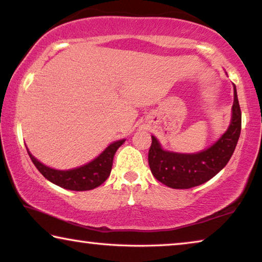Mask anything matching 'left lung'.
Wrapping results in <instances>:
<instances>
[{
  "label": "left lung",
  "instance_id": "left-lung-1",
  "mask_svg": "<svg viewBox=\"0 0 262 262\" xmlns=\"http://www.w3.org/2000/svg\"><path fill=\"white\" fill-rule=\"evenodd\" d=\"M233 96L231 123L228 130L206 150L196 154L166 151L156 137L151 136L148 161L155 178L171 188L187 189L205 184L227 165L236 149L242 129V112L234 85Z\"/></svg>",
  "mask_w": 262,
  "mask_h": 262
}]
</instances>
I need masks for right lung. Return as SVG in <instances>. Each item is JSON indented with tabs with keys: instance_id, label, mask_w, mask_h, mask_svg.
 Masks as SVG:
<instances>
[{
	"instance_id": "right-lung-1",
	"label": "right lung",
	"mask_w": 262,
	"mask_h": 262,
	"mask_svg": "<svg viewBox=\"0 0 262 262\" xmlns=\"http://www.w3.org/2000/svg\"><path fill=\"white\" fill-rule=\"evenodd\" d=\"M125 142L120 140L111 143L94 161L73 170H54L35 159L28 149V154L38 171L51 183L70 190H90L98 187L108 178L113 165V157L118 148Z\"/></svg>"
}]
</instances>
